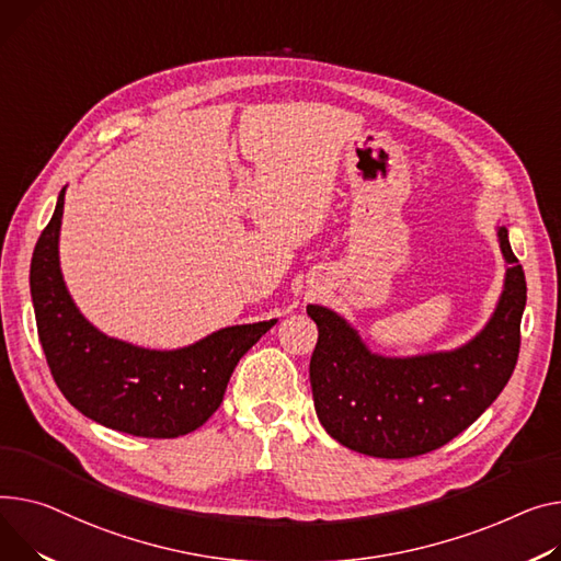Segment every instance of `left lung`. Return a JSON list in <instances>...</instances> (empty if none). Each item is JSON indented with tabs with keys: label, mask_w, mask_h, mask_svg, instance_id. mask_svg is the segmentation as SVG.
I'll list each match as a JSON object with an SVG mask.
<instances>
[{
	"label": "left lung",
	"mask_w": 561,
	"mask_h": 561,
	"mask_svg": "<svg viewBox=\"0 0 561 561\" xmlns=\"http://www.w3.org/2000/svg\"><path fill=\"white\" fill-rule=\"evenodd\" d=\"M499 241L510 264L501 302L490 324L456 352L383 358L369 354L341 316L307 307L318 324L313 403L335 442L375 458H415L451 442L492 405L516 367L528 297L505 228Z\"/></svg>",
	"instance_id": "left-lung-1"
}]
</instances>
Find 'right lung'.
Wrapping results in <instances>:
<instances>
[{"label":"right lung","instance_id":"obj_1","mask_svg":"<svg viewBox=\"0 0 561 561\" xmlns=\"http://www.w3.org/2000/svg\"><path fill=\"white\" fill-rule=\"evenodd\" d=\"M65 190L31 259V297L47 365L65 399L112 431L169 439L203 426L239 358L277 320L220 329L175 350H141L96 331L73 307L58 266Z\"/></svg>","mask_w":561,"mask_h":561}]
</instances>
